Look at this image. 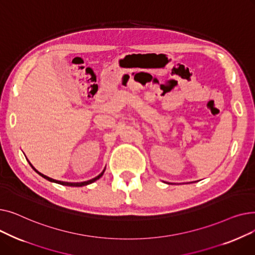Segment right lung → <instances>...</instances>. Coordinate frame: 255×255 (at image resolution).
<instances>
[{"instance_id": "1", "label": "right lung", "mask_w": 255, "mask_h": 255, "mask_svg": "<svg viewBox=\"0 0 255 255\" xmlns=\"http://www.w3.org/2000/svg\"><path fill=\"white\" fill-rule=\"evenodd\" d=\"M30 163V162H29ZM30 165L32 166V168L37 172V173H39L40 176H41L42 178H44V179H46V180H48L49 182H53V183H57V184H60V185H64V186H72V187H82V186H86V185H89V184H91V183H93V182H95V181H97L98 179H100L102 176H103V173H104V170H105V168L103 169V171L100 173V175H98L97 177H95L94 179H91V180H89V181H86V182H80V183H70V182H62V181H57V180H53V179H51V178H48V177H46V176H44L43 173H41V172H39L38 170H36L34 167H33V165L30 163Z\"/></svg>"}]
</instances>
